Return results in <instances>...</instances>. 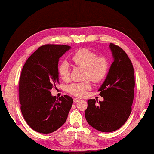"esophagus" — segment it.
Masks as SVG:
<instances>
[{
    "instance_id": "1",
    "label": "esophagus",
    "mask_w": 154,
    "mask_h": 154,
    "mask_svg": "<svg viewBox=\"0 0 154 154\" xmlns=\"http://www.w3.org/2000/svg\"><path fill=\"white\" fill-rule=\"evenodd\" d=\"M80 100H81L79 99H77V98H74V99H73L74 103H77V102H79V101H80Z\"/></svg>"
}]
</instances>
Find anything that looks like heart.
Returning a JSON list of instances; mask_svg holds the SVG:
<instances>
[{
	"instance_id": "b5f03b06",
	"label": "heart",
	"mask_w": 154,
	"mask_h": 154,
	"mask_svg": "<svg viewBox=\"0 0 154 154\" xmlns=\"http://www.w3.org/2000/svg\"><path fill=\"white\" fill-rule=\"evenodd\" d=\"M76 65L85 68L84 79H89L94 83L100 82L104 79L109 71V61L103 55H97L88 48H81L75 51L71 57ZM59 76L63 81L69 78V65L67 61H62L57 67ZM91 89V83L87 79L81 83H74L67 88L68 93L76 97H83Z\"/></svg>"
}]
</instances>
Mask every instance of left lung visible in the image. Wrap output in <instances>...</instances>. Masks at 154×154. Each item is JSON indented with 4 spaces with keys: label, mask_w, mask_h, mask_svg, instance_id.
<instances>
[{
    "label": "left lung",
    "mask_w": 154,
    "mask_h": 154,
    "mask_svg": "<svg viewBox=\"0 0 154 154\" xmlns=\"http://www.w3.org/2000/svg\"><path fill=\"white\" fill-rule=\"evenodd\" d=\"M114 61L105 81L98 91L104 98L96 103L87 100L85 118L94 128L103 132L115 131L123 126L132 112L135 79L131 61L122 48L110 44Z\"/></svg>",
    "instance_id": "1"
}]
</instances>
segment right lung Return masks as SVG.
Listing matches in <instances>:
<instances>
[{
	"mask_svg": "<svg viewBox=\"0 0 154 154\" xmlns=\"http://www.w3.org/2000/svg\"><path fill=\"white\" fill-rule=\"evenodd\" d=\"M70 48L67 45H42L22 67L18 87L20 110L29 126L38 132L50 134L60 128L73 104L71 97L56 99L50 92L60 83L59 59Z\"/></svg>",
	"mask_w": 154,
	"mask_h": 154,
	"instance_id": "1",
	"label": "right lung"
}]
</instances>
